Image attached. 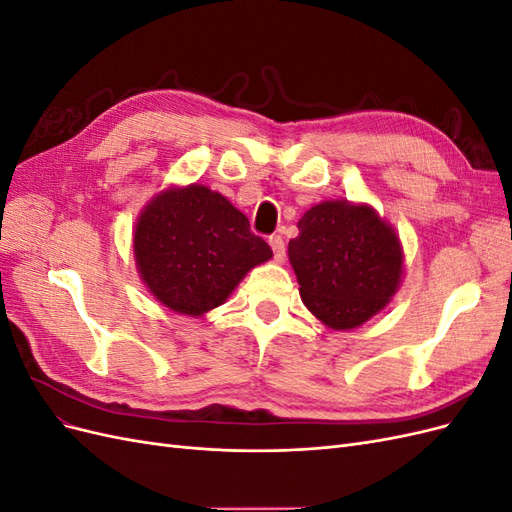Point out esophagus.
<instances>
[{
    "instance_id": "1",
    "label": "esophagus",
    "mask_w": 512,
    "mask_h": 512,
    "mask_svg": "<svg viewBox=\"0 0 512 512\" xmlns=\"http://www.w3.org/2000/svg\"><path fill=\"white\" fill-rule=\"evenodd\" d=\"M269 245L273 250V256H275V262H284L286 260V245H284V239L280 235H273L269 239Z\"/></svg>"
}]
</instances>
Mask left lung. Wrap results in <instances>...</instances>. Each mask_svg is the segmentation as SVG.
Listing matches in <instances>:
<instances>
[{"label":"left lung","instance_id":"1","mask_svg":"<svg viewBox=\"0 0 512 512\" xmlns=\"http://www.w3.org/2000/svg\"><path fill=\"white\" fill-rule=\"evenodd\" d=\"M297 226L288 258L305 307L322 324L350 331L391 303L404 277V247L374 207L322 200Z\"/></svg>","mask_w":512,"mask_h":512}]
</instances>
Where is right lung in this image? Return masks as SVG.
<instances>
[{"mask_svg": "<svg viewBox=\"0 0 512 512\" xmlns=\"http://www.w3.org/2000/svg\"><path fill=\"white\" fill-rule=\"evenodd\" d=\"M136 271L170 312L203 316L273 258L250 220L207 185H170L143 207L132 232Z\"/></svg>", "mask_w": 512, "mask_h": 512, "instance_id": "add662e5", "label": "right lung"}]
</instances>
